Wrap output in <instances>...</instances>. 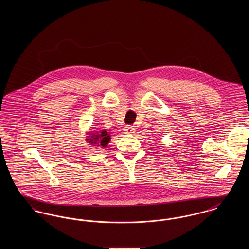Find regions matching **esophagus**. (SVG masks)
Wrapping results in <instances>:
<instances>
[{
  "label": "esophagus",
  "instance_id": "1",
  "mask_svg": "<svg viewBox=\"0 0 249 249\" xmlns=\"http://www.w3.org/2000/svg\"><path fill=\"white\" fill-rule=\"evenodd\" d=\"M124 130L126 133H132L135 130V128L133 126H126Z\"/></svg>",
  "mask_w": 249,
  "mask_h": 249
}]
</instances>
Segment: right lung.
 <instances>
[{
	"label": "right lung",
	"instance_id": "add662e5",
	"mask_svg": "<svg viewBox=\"0 0 249 249\" xmlns=\"http://www.w3.org/2000/svg\"><path fill=\"white\" fill-rule=\"evenodd\" d=\"M87 138L86 141L90 143L93 146H100V147H107L108 142L111 139L110 131L107 132V130H96L95 132L92 131H88L87 133Z\"/></svg>",
	"mask_w": 249,
	"mask_h": 249
}]
</instances>
